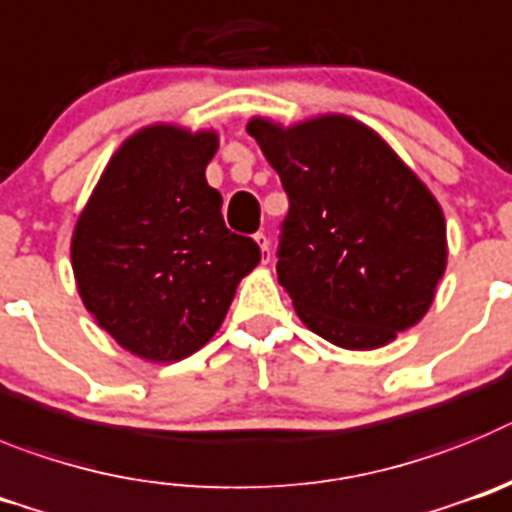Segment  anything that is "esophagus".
<instances>
[{"instance_id":"obj_1","label":"esophagus","mask_w":512,"mask_h":512,"mask_svg":"<svg viewBox=\"0 0 512 512\" xmlns=\"http://www.w3.org/2000/svg\"><path fill=\"white\" fill-rule=\"evenodd\" d=\"M255 242H257V247H260V252H262V262H267L270 260V239L265 237V234H255Z\"/></svg>"}]
</instances>
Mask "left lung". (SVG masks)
<instances>
[{"label":"left lung","instance_id":"8db88e82","mask_svg":"<svg viewBox=\"0 0 512 512\" xmlns=\"http://www.w3.org/2000/svg\"><path fill=\"white\" fill-rule=\"evenodd\" d=\"M247 132L278 170L290 209L278 280L326 342L370 352L426 316L446 270V219L431 188L372 127L347 114Z\"/></svg>","mask_w":512,"mask_h":512}]
</instances>
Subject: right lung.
<instances>
[{"instance_id":"add662e5","label":"right lung","mask_w":512,"mask_h":512,"mask_svg":"<svg viewBox=\"0 0 512 512\" xmlns=\"http://www.w3.org/2000/svg\"><path fill=\"white\" fill-rule=\"evenodd\" d=\"M219 130L155 122L132 132L96 181L71 234L78 296L124 352L170 365L219 331L239 280L260 262L232 234L206 183Z\"/></svg>"}]
</instances>
